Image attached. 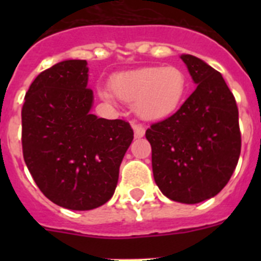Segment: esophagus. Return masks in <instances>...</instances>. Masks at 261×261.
Instances as JSON below:
<instances>
[{
  "label": "esophagus",
  "instance_id": "obj_1",
  "mask_svg": "<svg viewBox=\"0 0 261 261\" xmlns=\"http://www.w3.org/2000/svg\"><path fill=\"white\" fill-rule=\"evenodd\" d=\"M133 130H135V137L136 138L144 137L145 128L141 125V124H135V125H133Z\"/></svg>",
  "mask_w": 261,
  "mask_h": 261
}]
</instances>
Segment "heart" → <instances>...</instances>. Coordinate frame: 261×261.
<instances>
[{"label":"heart","instance_id":"b5f03b06","mask_svg":"<svg viewBox=\"0 0 261 261\" xmlns=\"http://www.w3.org/2000/svg\"><path fill=\"white\" fill-rule=\"evenodd\" d=\"M112 91L99 89V95L111 102L114 95L133 106L145 120H162L179 110L187 90V77L175 66H146L119 73L111 81Z\"/></svg>","mask_w":261,"mask_h":261}]
</instances>
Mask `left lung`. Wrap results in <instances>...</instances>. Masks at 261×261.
<instances>
[{
    "label": "left lung",
    "mask_w": 261,
    "mask_h": 261,
    "mask_svg": "<svg viewBox=\"0 0 261 261\" xmlns=\"http://www.w3.org/2000/svg\"><path fill=\"white\" fill-rule=\"evenodd\" d=\"M197 86L172 116L153 124L154 180L172 201L212 199L230 180L241 154L238 107L221 73L192 55H181Z\"/></svg>",
    "instance_id": "obj_1"
}]
</instances>
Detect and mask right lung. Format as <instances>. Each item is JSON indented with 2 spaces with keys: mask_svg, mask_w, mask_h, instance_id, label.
Segmentation results:
<instances>
[{
  "mask_svg": "<svg viewBox=\"0 0 261 261\" xmlns=\"http://www.w3.org/2000/svg\"><path fill=\"white\" fill-rule=\"evenodd\" d=\"M86 60H65L41 71L22 108L23 158L45 197L62 208L91 211L112 197L132 144L124 120L90 111Z\"/></svg>",
  "mask_w": 261,
  "mask_h": 261,
  "instance_id": "1",
  "label": "right lung"
}]
</instances>
